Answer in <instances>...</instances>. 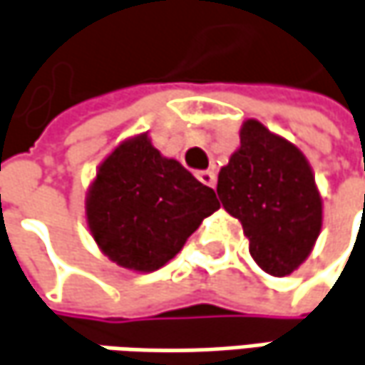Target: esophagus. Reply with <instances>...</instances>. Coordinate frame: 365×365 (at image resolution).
I'll return each instance as SVG.
<instances>
[{
    "label": "esophagus",
    "instance_id": "34e87169",
    "mask_svg": "<svg viewBox=\"0 0 365 365\" xmlns=\"http://www.w3.org/2000/svg\"><path fill=\"white\" fill-rule=\"evenodd\" d=\"M196 178H198L200 182L204 183V185H210V187H214V185H216V171H212V169H204V171H198V173H196Z\"/></svg>",
    "mask_w": 365,
    "mask_h": 365
}]
</instances>
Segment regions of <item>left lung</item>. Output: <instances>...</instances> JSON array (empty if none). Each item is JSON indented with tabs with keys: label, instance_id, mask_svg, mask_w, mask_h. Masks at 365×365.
<instances>
[{
	"label": "left lung",
	"instance_id": "1",
	"mask_svg": "<svg viewBox=\"0 0 365 365\" xmlns=\"http://www.w3.org/2000/svg\"><path fill=\"white\" fill-rule=\"evenodd\" d=\"M239 136V149L218 173V198L243 225L249 253L263 272L290 276L307 262L323 227L312 167L296 145L259 120H245Z\"/></svg>",
	"mask_w": 365,
	"mask_h": 365
}]
</instances>
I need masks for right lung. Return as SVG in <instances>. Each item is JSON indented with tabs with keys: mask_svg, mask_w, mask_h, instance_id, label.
<instances>
[{
	"mask_svg": "<svg viewBox=\"0 0 365 365\" xmlns=\"http://www.w3.org/2000/svg\"><path fill=\"white\" fill-rule=\"evenodd\" d=\"M212 187L153 147L149 133L103 159L86 196V218L103 255L124 269L155 272L218 210Z\"/></svg>",
	"mask_w": 365,
	"mask_h": 365,
	"instance_id": "add662e5",
	"label": "right lung"
}]
</instances>
